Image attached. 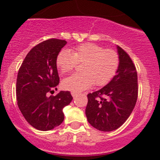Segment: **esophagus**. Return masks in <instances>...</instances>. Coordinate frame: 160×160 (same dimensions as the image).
<instances>
[{
  "label": "esophagus",
  "mask_w": 160,
  "mask_h": 160,
  "mask_svg": "<svg viewBox=\"0 0 160 160\" xmlns=\"http://www.w3.org/2000/svg\"><path fill=\"white\" fill-rule=\"evenodd\" d=\"M71 94H72V98H75V97H77V95H78V93H77V92H71Z\"/></svg>",
  "instance_id": "esophagus-1"
}]
</instances>
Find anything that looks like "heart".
<instances>
[{
	"mask_svg": "<svg viewBox=\"0 0 160 160\" xmlns=\"http://www.w3.org/2000/svg\"><path fill=\"white\" fill-rule=\"evenodd\" d=\"M56 66L61 73L72 70L77 62H82L81 73L64 79L63 89L80 92L93 84L104 86L113 78L119 66V56L113 49H105L94 43H83L72 50L62 49L56 56Z\"/></svg>",
	"mask_w": 160,
	"mask_h": 160,
	"instance_id": "heart-1",
	"label": "heart"
}]
</instances>
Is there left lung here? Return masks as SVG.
I'll return each mask as SVG.
<instances>
[{"instance_id": "obj_1", "label": "left lung", "mask_w": 160, "mask_h": 160, "mask_svg": "<svg viewBox=\"0 0 160 160\" xmlns=\"http://www.w3.org/2000/svg\"><path fill=\"white\" fill-rule=\"evenodd\" d=\"M119 66L107 85L88 95V122L98 130L111 132L122 126L132 114L138 98L135 67L126 52L117 46Z\"/></svg>"}]
</instances>
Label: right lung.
Returning a JSON list of instances; mask_svg holds the SVG:
<instances>
[{"instance_id": "add662e5", "label": "right lung", "mask_w": 160, "mask_h": 160, "mask_svg": "<svg viewBox=\"0 0 160 160\" xmlns=\"http://www.w3.org/2000/svg\"><path fill=\"white\" fill-rule=\"evenodd\" d=\"M67 42L51 38L30 50L18 70V106L25 120L36 129L49 131L63 122L62 109L72 100L70 91L48 97L59 83L56 59Z\"/></svg>"}]
</instances>
